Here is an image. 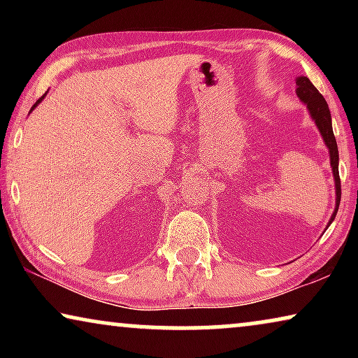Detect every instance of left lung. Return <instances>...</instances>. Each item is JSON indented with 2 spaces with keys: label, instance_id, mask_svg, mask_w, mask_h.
I'll return each mask as SVG.
<instances>
[{
  "label": "left lung",
  "instance_id": "left-lung-1",
  "mask_svg": "<svg viewBox=\"0 0 358 358\" xmlns=\"http://www.w3.org/2000/svg\"><path fill=\"white\" fill-rule=\"evenodd\" d=\"M296 96L300 97L301 102H305L308 110L313 117V120L316 122L317 129H320L322 138H324L327 148H329V156H331V168L332 174H334L336 180V210L332 213L331 222L336 218L337 210H339L341 203V178H339V151H337V143L334 131H332V122H331V112L329 107H327V102L320 91L313 86V83L308 80L306 76L296 78Z\"/></svg>",
  "mask_w": 358,
  "mask_h": 358
}]
</instances>
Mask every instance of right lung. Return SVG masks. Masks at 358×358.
<instances>
[{"instance_id":"add662e5","label":"right lung","mask_w":358,"mask_h":358,"mask_svg":"<svg viewBox=\"0 0 358 358\" xmlns=\"http://www.w3.org/2000/svg\"><path fill=\"white\" fill-rule=\"evenodd\" d=\"M43 96H45V94H43ZM43 96H42V97H41V99H38V101H37V102H36V104H34V106H32V109H34V107H36V106H37V104H38V102H41V101H42V99H43ZM32 109H31V110H32Z\"/></svg>"}]
</instances>
